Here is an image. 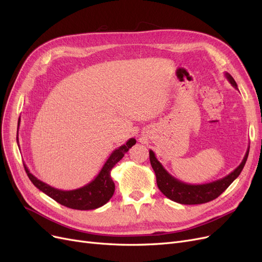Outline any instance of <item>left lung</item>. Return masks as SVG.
Segmentation results:
<instances>
[{
  "mask_svg": "<svg viewBox=\"0 0 262 262\" xmlns=\"http://www.w3.org/2000/svg\"><path fill=\"white\" fill-rule=\"evenodd\" d=\"M225 76L228 82L232 84V86L235 87L236 90H238L232 75L229 73H225ZM249 147L247 148V152H246L238 167H236L224 178L203 185H190L172 177L163 167V165L157 161L152 149H149V162L156 175L157 187L165 196H167L171 201H175L180 204H201L216 199L221 193L225 191L228 186L239 176V173L242 172L246 164V161H247Z\"/></svg>",
  "mask_w": 262,
  "mask_h": 262,
  "instance_id": "obj_1",
  "label": "left lung"
}]
</instances>
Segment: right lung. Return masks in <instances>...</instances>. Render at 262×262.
Listing matches in <instances>:
<instances>
[{
	"label": "right lung",
	"mask_w": 262,
	"mask_h": 262,
	"mask_svg": "<svg viewBox=\"0 0 262 262\" xmlns=\"http://www.w3.org/2000/svg\"><path fill=\"white\" fill-rule=\"evenodd\" d=\"M20 123V117L18 119V125ZM137 143L136 139L128 140L125 144L120 147L116 148L112 155L109 156L106 163L102 166L101 170L98 175L92 180L90 184H87L81 188L74 190H61L53 188L46 182L39 180L35 177L28 169L27 166L24 164L26 173L30 181L33 182L35 187H37L40 191L52 198L58 203L64 205L70 209L74 210H94L102 207L106 204L115 192V184L110 176V171L114 168V166L121 160L124 154L128 152L134 144ZM17 144H18V128H17Z\"/></svg>",
	"instance_id": "1"
}]
</instances>
